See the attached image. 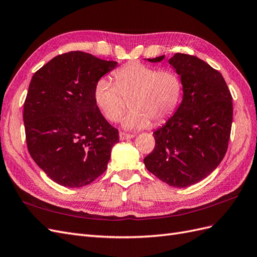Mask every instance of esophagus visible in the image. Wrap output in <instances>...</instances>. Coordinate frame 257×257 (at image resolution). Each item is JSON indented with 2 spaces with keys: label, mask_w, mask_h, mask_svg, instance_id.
Masks as SVG:
<instances>
[{
  "label": "esophagus",
  "mask_w": 257,
  "mask_h": 257,
  "mask_svg": "<svg viewBox=\"0 0 257 257\" xmlns=\"http://www.w3.org/2000/svg\"><path fill=\"white\" fill-rule=\"evenodd\" d=\"M119 136H120V141H125V139H131V138H133V137H134V135L127 134V133H124V132H120Z\"/></svg>",
  "instance_id": "esophagus-1"
}]
</instances>
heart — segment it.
<instances>
[{"label": "heart", "mask_w": 257, "mask_h": 257, "mask_svg": "<svg viewBox=\"0 0 257 257\" xmlns=\"http://www.w3.org/2000/svg\"><path fill=\"white\" fill-rule=\"evenodd\" d=\"M114 82L106 77L99 78L93 91L98 109L107 120L120 119L130 98L132 110L122 119L128 130L148 127L153 121L160 124L173 114L181 97L182 83L179 76L169 69L159 71L141 62L123 65L113 72Z\"/></svg>", "instance_id": "b5f03b06"}]
</instances>
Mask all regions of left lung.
Returning <instances> with one entry per match:
<instances>
[{"label": "left lung", "mask_w": 257, "mask_h": 257, "mask_svg": "<svg viewBox=\"0 0 257 257\" xmlns=\"http://www.w3.org/2000/svg\"><path fill=\"white\" fill-rule=\"evenodd\" d=\"M169 64L181 77L183 98L175 114L153 133L154 149L144 163L163 182L185 188L211 174L226 153L232 97L221 73L197 57L176 53Z\"/></svg>", "instance_id": "obj_1"}]
</instances>
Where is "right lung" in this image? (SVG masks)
Segmentation results:
<instances>
[{
    "label": "right lung",
    "mask_w": 257,
    "mask_h": 257,
    "mask_svg": "<svg viewBox=\"0 0 257 257\" xmlns=\"http://www.w3.org/2000/svg\"><path fill=\"white\" fill-rule=\"evenodd\" d=\"M116 62L82 51L50 60L33 75L23 106L28 150L51 180L80 188L102 175L119 132L106 121L93 91Z\"/></svg>",
    "instance_id": "1"
}]
</instances>
